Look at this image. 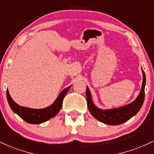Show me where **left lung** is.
Listing matches in <instances>:
<instances>
[{"label":"left lung","instance_id":"obj_1","mask_svg":"<svg viewBox=\"0 0 154 154\" xmlns=\"http://www.w3.org/2000/svg\"><path fill=\"white\" fill-rule=\"evenodd\" d=\"M143 84L138 96L136 99L125 106L117 109L102 110L95 106L92 100L91 94L89 88L86 89V98L88 109L91 114L96 119L106 125H117L127 122L132 116H135L142 107L145 98V86H146V75L143 70Z\"/></svg>","mask_w":154,"mask_h":154}]
</instances>
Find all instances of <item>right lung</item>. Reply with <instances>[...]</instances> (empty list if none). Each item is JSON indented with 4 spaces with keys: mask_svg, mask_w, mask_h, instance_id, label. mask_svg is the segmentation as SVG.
I'll return each instance as SVG.
<instances>
[{
    "mask_svg": "<svg viewBox=\"0 0 154 154\" xmlns=\"http://www.w3.org/2000/svg\"><path fill=\"white\" fill-rule=\"evenodd\" d=\"M71 87L72 85H70L66 89L63 90L54 101V103L50 106L45 108V109H34L21 106L14 101L8 93V89L6 91L7 100H8V104H9L12 111L20 116L22 119H24L27 123L38 125V124L43 123L51 118L54 117L59 112L61 106H62L63 98Z\"/></svg>",
    "mask_w": 154,
    "mask_h": 154,
    "instance_id": "right-lung-1",
    "label": "right lung"
}]
</instances>
